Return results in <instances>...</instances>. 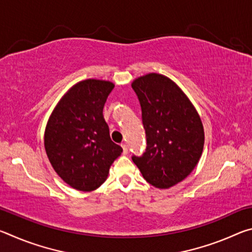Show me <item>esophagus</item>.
I'll return each instance as SVG.
<instances>
[{"label":"esophagus","mask_w":252,"mask_h":252,"mask_svg":"<svg viewBox=\"0 0 252 252\" xmlns=\"http://www.w3.org/2000/svg\"><path fill=\"white\" fill-rule=\"evenodd\" d=\"M121 147H122V149H123V153H125V155H126L127 151H129V150H127V146H126V143H122Z\"/></svg>","instance_id":"34e87169"}]
</instances>
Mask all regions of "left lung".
Segmentation results:
<instances>
[{"label": "left lung", "mask_w": 252, "mask_h": 252, "mask_svg": "<svg viewBox=\"0 0 252 252\" xmlns=\"http://www.w3.org/2000/svg\"><path fill=\"white\" fill-rule=\"evenodd\" d=\"M142 112L147 148L132 156L143 178L159 189L177 185L192 172L202 155L203 126L197 110L167 76L149 73L132 82Z\"/></svg>", "instance_id": "obj_1"}]
</instances>
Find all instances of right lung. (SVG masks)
Here are the masks:
<instances>
[{"label": "right lung", "mask_w": 252, "mask_h": 252, "mask_svg": "<svg viewBox=\"0 0 252 252\" xmlns=\"http://www.w3.org/2000/svg\"><path fill=\"white\" fill-rule=\"evenodd\" d=\"M113 88L110 81H81L63 95L46 125L44 147L51 164L76 190L97 189L122 152L111 140L102 113Z\"/></svg>", "instance_id": "1"}]
</instances>
